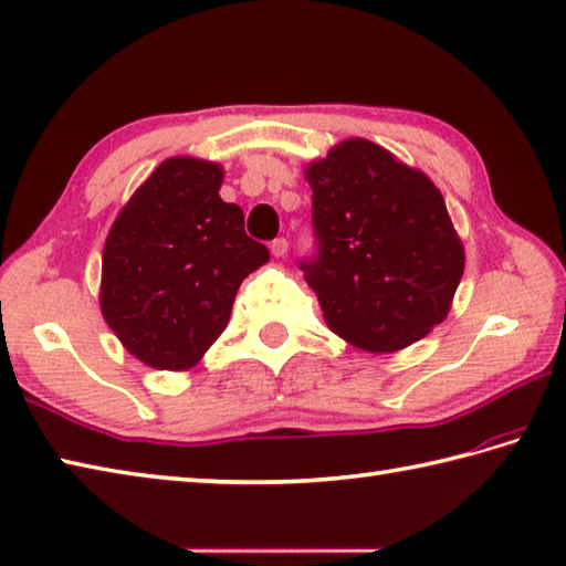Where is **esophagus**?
I'll use <instances>...</instances> for the list:
<instances>
[{
    "label": "esophagus",
    "instance_id": "obj_1",
    "mask_svg": "<svg viewBox=\"0 0 566 566\" xmlns=\"http://www.w3.org/2000/svg\"><path fill=\"white\" fill-rule=\"evenodd\" d=\"M271 253L275 255V259H283V255L287 253V239H275L271 241Z\"/></svg>",
    "mask_w": 566,
    "mask_h": 566
}]
</instances>
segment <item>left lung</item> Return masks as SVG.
<instances>
[{"label": "left lung", "instance_id": "obj_1", "mask_svg": "<svg viewBox=\"0 0 566 566\" xmlns=\"http://www.w3.org/2000/svg\"><path fill=\"white\" fill-rule=\"evenodd\" d=\"M305 177L317 247L301 269L329 329L359 349L397 352L443 323L465 253L431 179L361 137Z\"/></svg>", "mask_w": 566, "mask_h": 566}]
</instances>
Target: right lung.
I'll use <instances>...</instances> for the list:
<instances>
[{
	"instance_id": "add662e5",
	"label": "right lung",
	"mask_w": 566,
	"mask_h": 566,
	"mask_svg": "<svg viewBox=\"0 0 566 566\" xmlns=\"http://www.w3.org/2000/svg\"><path fill=\"white\" fill-rule=\"evenodd\" d=\"M217 163L169 157L117 214L103 251L101 311L155 369H189L229 323L241 281L271 259L219 197Z\"/></svg>"
}]
</instances>
